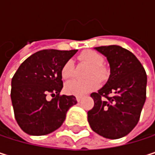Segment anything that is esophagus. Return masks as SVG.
Returning a JSON list of instances; mask_svg holds the SVG:
<instances>
[{
	"instance_id": "obj_1",
	"label": "esophagus",
	"mask_w": 155,
	"mask_h": 155,
	"mask_svg": "<svg viewBox=\"0 0 155 155\" xmlns=\"http://www.w3.org/2000/svg\"><path fill=\"white\" fill-rule=\"evenodd\" d=\"M81 99H82V97H81V96H76V101H77L78 102H79V101H81Z\"/></svg>"
}]
</instances>
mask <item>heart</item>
I'll list each match as a JSON object with an SVG mask.
<instances>
[{"label":"heart","instance_id":"heart-1","mask_svg":"<svg viewBox=\"0 0 155 155\" xmlns=\"http://www.w3.org/2000/svg\"><path fill=\"white\" fill-rule=\"evenodd\" d=\"M78 59L81 62H84L91 65V68L88 72V77H91L85 81L74 80L67 82L64 86V91L67 94L82 96L90 91L96 90L99 87V81L97 78L101 81L105 80L108 75V71L106 67L102 64L104 62L103 56L93 51V50H85L81 52ZM74 66L71 60L66 61L62 69L61 75L64 80H68L74 76ZM96 76L97 78H95Z\"/></svg>","mask_w":155,"mask_h":155}]
</instances>
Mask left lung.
I'll use <instances>...</instances> for the list:
<instances>
[{
    "mask_svg": "<svg viewBox=\"0 0 155 155\" xmlns=\"http://www.w3.org/2000/svg\"><path fill=\"white\" fill-rule=\"evenodd\" d=\"M110 66L107 83L91 97L94 106L88 111V121L98 135L117 139L129 134L138 123L146 99V73L136 57L119 46L95 47Z\"/></svg>",
    "mask_w": 155,
    "mask_h": 155,
    "instance_id": "8db88e82",
    "label": "left lung"
}]
</instances>
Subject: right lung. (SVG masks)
I'll use <instances>...</instances> for the list:
<instances>
[{"mask_svg":"<svg viewBox=\"0 0 155 155\" xmlns=\"http://www.w3.org/2000/svg\"><path fill=\"white\" fill-rule=\"evenodd\" d=\"M76 52L41 50L28 57L17 70L12 80L11 98L16 121L25 133L45 136L54 132L63 125L68 109L77 103L74 95H60L61 69Z\"/></svg>","mask_w":155,"mask_h":155,"instance_id":"1","label":"right lung"}]
</instances>
